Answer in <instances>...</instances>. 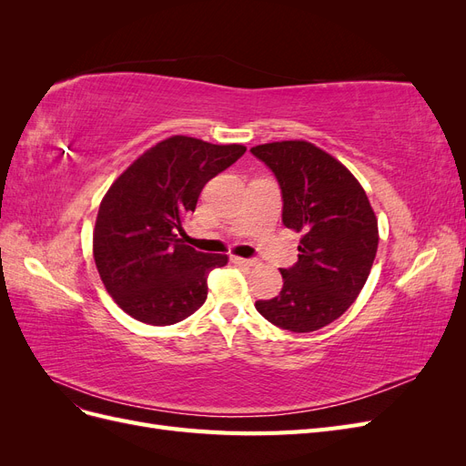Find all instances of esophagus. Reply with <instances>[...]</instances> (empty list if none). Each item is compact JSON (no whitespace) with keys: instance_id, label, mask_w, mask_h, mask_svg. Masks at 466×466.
<instances>
[{"instance_id":"obj_1","label":"esophagus","mask_w":466,"mask_h":466,"mask_svg":"<svg viewBox=\"0 0 466 466\" xmlns=\"http://www.w3.org/2000/svg\"><path fill=\"white\" fill-rule=\"evenodd\" d=\"M231 262H233V264H238V266H247V268L257 266V260H252V258H241V257H231Z\"/></svg>"}]
</instances>
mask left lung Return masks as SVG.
Listing matches in <instances>:
<instances>
[{
  "label": "left lung",
  "mask_w": 466,
  "mask_h": 466,
  "mask_svg": "<svg viewBox=\"0 0 466 466\" xmlns=\"http://www.w3.org/2000/svg\"><path fill=\"white\" fill-rule=\"evenodd\" d=\"M250 153L278 180L281 221L303 233L299 260L279 270V295L255 307L284 330H319L344 315L368 281L379 245L375 211L358 178L313 144L291 139Z\"/></svg>",
  "instance_id": "8db88e82"
}]
</instances>
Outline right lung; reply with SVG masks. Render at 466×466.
<instances>
[{
    "label": "right lung",
    "instance_id": "add662e5",
    "mask_svg": "<svg viewBox=\"0 0 466 466\" xmlns=\"http://www.w3.org/2000/svg\"><path fill=\"white\" fill-rule=\"evenodd\" d=\"M245 146H214L171 136L112 182L96 214L93 257L106 291L124 313L153 327L190 317L208 298V274L228 264L185 245L180 235L209 178Z\"/></svg>",
    "mask_w": 466,
    "mask_h": 466
}]
</instances>
